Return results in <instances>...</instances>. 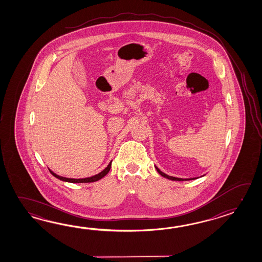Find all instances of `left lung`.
Returning a JSON list of instances; mask_svg holds the SVG:
<instances>
[{"mask_svg":"<svg viewBox=\"0 0 262 262\" xmlns=\"http://www.w3.org/2000/svg\"><path fill=\"white\" fill-rule=\"evenodd\" d=\"M156 170L157 172L159 173L161 176L165 177V178L168 179V180H171V181H189V180H195L196 178H191V179H182V178H176V177H172V176H169L167 175L166 173L162 172L161 170L156 166Z\"/></svg>","mask_w":262,"mask_h":262,"instance_id":"8db88e82","label":"left lung"}]
</instances>
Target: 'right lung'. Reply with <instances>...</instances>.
<instances>
[{
	"label": "right lung",
	"instance_id": "obj_1",
	"mask_svg": "<svg viewBox=\"0 0 262 262\" xmlns=\"http://www.w3.org/2000/svg\"><path fill=\"white\" fill-rule=\"evenodd\" d=\"M112 162L107 165V167L104 169V170H102L100 173H98V174H96L95 176H92V177H89V178H84V179H71V178H66V177H61V176H59V175H57L56 173L53 172V171H51L50 170V173L56 177L57 179H59V180H61V181H63V182H68V183H73V184H80V183H94V182H96V181H98V180H100V179L103 178V177H105L106 174L108 173V171L111 170V167H112Z\"/></svg>",
	"mask_w": 262,
	"mask_h": 262
}]
</instances>
